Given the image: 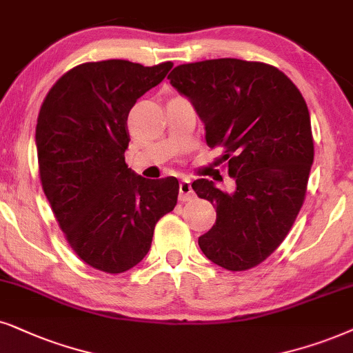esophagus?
Segmentation results:
<instances>
[{
  "label": "esophagus",
  "instance_id": "esophagus-1",
  "mask_svg": "<svg viewBox=\"0 0 353 353\" xmlns=\"http://www.w3.org/2000/svg\"><path fill=\"white\" fill-rule=\"evenodd\" d=\"M192 199H194V190H192L190 181L182 179L179 184V200L181 202H189Z\"/></svg>",
  "mask_w": 353,
  "mask_h": 353
}]
</instances>
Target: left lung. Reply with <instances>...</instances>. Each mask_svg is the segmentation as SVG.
I'll list each match as a JSON object with an SVG mask.
<instances>
[{
	"mask_svg": "<svg viewBox=\"0 0 353 353\" xmlns=\"http://www.w3.org/2000/svg\"><path fill=\"white\" fill-rule=\"evenodd\" d=\"M168 79L194 104L207 145L223 148L234 179L233 192L208 179L192 182L216 207L199 246L223 269H252L282 244L305 202L314 158L306 102L287 74L261 61L185 63Z\"/></svg>",
	"mask_w": 353,
	"mask_h": 353,
	"instance_id": "1",
	"label": "left lung"
}]
</instances>
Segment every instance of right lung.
<instances>
[{
    "label": "right lung",
    "mask_w": 353,
    "mask_h": 353,
    "mask_svg": "<svg viewBox=\"0 0 353 353\" xmlns=\"http://www.w3.org/2000/svg\"><path fill=\"white\" fill-rule=\"evenodd\" d=\"M171 61H91L66 71L35 127L42 189L77 256L122 274L148 254L154 226L177 203L176 177L145 179L125 163L128 112L163 81Z\"/></svg>",
    "instance_id": "1"
}]
</instances>
